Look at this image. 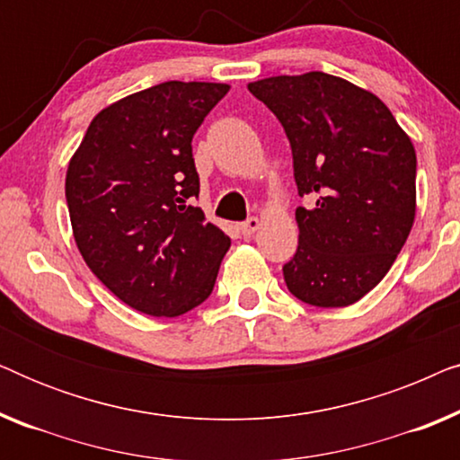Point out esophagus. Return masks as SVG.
I'll list each match as a JSON object with an SVG mask.
<instances>
[{"label": "esophagus", "mask_w": 460, "mask_h": 460, "mask_svg": "<svg viewBox=\"0 0 460 460\" xmlns=\"http://www.w3.org/2000/svg\"><path fill=\"white\" fill-rule=\"evenodd\" d=\"M260 226H261V222L257 217H249L247 222H243L241 226H238V228H241V232H243V236H253L257 230H260Z\"/></svg>", "instance_id": "1"}]
</instances>
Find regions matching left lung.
<instances>
[{
  "label": "left lung",
  "mask_w": 460,
  "mask_h": 460,
  "mask_svg": "<svg viewBox=\"0 0 460 460\" xmlns=\"http://www.w3.org/2000/svg\"><path fill=\"white\" fill-rule=\"evenodd\" d=\"M279 117L293 150L299 244L282 266L295 297L316 307L356 304L379 285L417 213V153L392 111L335 75L310 71L249 84Z\"/></svg>",
  "instance_id": "left-lung-1"
}]
</instances>
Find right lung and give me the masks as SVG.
<instances>
[{
  "mask_svg": "<svg viewBox=\"0 0 460 460\" xmlns=\"http://www.w3.org/2000/svg\"><path fill=\"white\" fill-rule=\"evenodd\" d=\"M228 84L165 81L92 119L68 161L66 205L87 268L123 304L175 318L203 304L230 238L194 207L192 136Z\"/></svg>",
  "mask_w": 460,
  "mask_h": 460,
  "instance_id": "right-lung-1",
  "label": "right lung"
}]
</instances>
